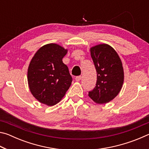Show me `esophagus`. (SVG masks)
Masks as SVG:
<instances>
[{
    "label": "esophagus",
    "mask_w": 149,
    "mask_h": 149,
    "mask_svg": "<svg viewBox=\"0 0 149 149\" xmlns=\"http://www.w3.org/2000/svg\"><path fill=\"white\" fill-rule=\"evenodd\" d=\"M81 79V76H77L75 77V81H79Z\"/></svg>",
    "instance_id": "34e87169"
}]
</instances>
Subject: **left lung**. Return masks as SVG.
<instances>
[{
	"label": "left lung",
	"mask_w": 149,
	"mask_h": 149,
	"mask_svg": "<svg viewBox=\"0 0 149 149\" xmlns=\"http://www.w3.org/2000/svg\"><path fill=\"white\" fill-rule=\"evenodd\" d=\"M97 77L94 89L89 97L97 104H106L119 94L124 80L122 62L117 52L108 44L90 48Z\"/></svg>",
	"instance_id": "obj_1"
}]
</instances>
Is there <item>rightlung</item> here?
I'll list each match as a JSON object with an SVG mask.
<instances>
[{
	"label": "right lung",
	"mask_w": 149,
	"mask_h": 149,
	"mask_svg": "<svg viewBox=\"0 0 149 149\" xmlns=\"http://www.w3.org/2000/svg\"><path fill=\"white\" fill-rule=\"evenodd\" d=\"M68 52L56 43L41 47L35 52L27 69V81L33 96L42 104L54 106L64 97L72 77L62 62Z\"/></svg>",
	"instance_id": "right-lung-1"
}]
</instances>
